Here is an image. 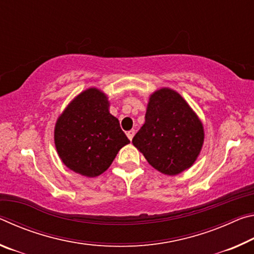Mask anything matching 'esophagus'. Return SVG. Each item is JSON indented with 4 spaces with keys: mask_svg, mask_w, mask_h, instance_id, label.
I'll list each match as a JSON object with an SVG mask.
<instances>
[{
    "mask_svg": "<svg viewBox=\"0 0 254 254\" xmlns=\"http://www.w3.org/2000/svg\"><path fill=\"white\" fill-rule=\"evenodd\" d=\"M134 133H135V131H134V130H130V131H127V135L128 139L132 140V139H133V136H134Z\"/></svg>",
    "mask_w": 254,
    "mask_h": 254,
    "instance_id": "1",
    "label": "esophagus"
}]
</instances>
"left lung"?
<instances>
[{
  "instance_id": "8db88e82",
  "label": "left lung",
  "mask_w": 254,
  "mask_h": 254,
  "mask_svg": "<svg viewBox=\"0 0 254 254\" xmlns=\"http://www.w3.org/2000/svg\"><path fill=\"white\" fill-rule=\"evenodd\" d=\"M132 143L154 169L175 176L196 161L204 143V127L177 92L161 88L150 96L145 122Z\"/></svg>"
}]
</instances>
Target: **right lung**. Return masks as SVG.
<instances>
[{"label": "right lung", "mask_w": 254, "mask_h": 254, "mask_svg": "<svg viewBox=\"0 0 254 254\" xmlns=\"http://www.w3.org/2000/svg\"><path fill=\"white\" fill-rule=\"evenodd\" d=\"M109 106L104 93L88 88L75 97L57 120L56 149L62 161L77 174L100 176L120 149L130 143Z\"/></svg>", "instance_id": "add662e5"}]
</instances>
